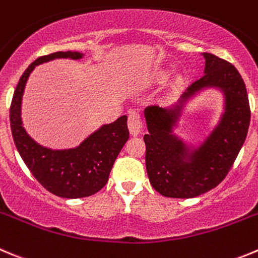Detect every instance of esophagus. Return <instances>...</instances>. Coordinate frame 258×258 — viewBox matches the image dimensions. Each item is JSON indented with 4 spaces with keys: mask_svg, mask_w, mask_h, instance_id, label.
<instances>
[{
    "mask_svg": "<svg viewBox=\"0 0 258 258\" xmlns=\"http://www.w3.org/2000/svg\"><path fill=\"white\" fill-rule=\"evenodd\" d=\"M128 130L131 135L137 136L144 131V122L140 112L137 109H131L128 113Z\"/></svg>",
    "mask_w": 258,
    "mask_h": 258,
    "instance_id": "1",
    "label": "esophagus"
}]
</instances>
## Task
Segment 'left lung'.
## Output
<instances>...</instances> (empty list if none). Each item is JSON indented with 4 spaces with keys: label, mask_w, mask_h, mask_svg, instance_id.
<instances>
[{
    "label": "left lung",
    "mask_w": 258,
    "mask_h": 258,
    "mask_svg": "<svg viewBox=\"0 0 258 258\" xmlns=\"http://www.w3.org/2000/svg\"><path fill=\"white\" fill-rule=\"evenodd\" d=\"M204 57L205 75L191 84L183 98L205 86H219L227 98V108L220 124L195 151L191 163L183 160V144L170 135L175 115L158 105L145 109L146 170L151 186L165 197L191 199L215 188L229 173L248 132L251 109L242 76L230 62L211 53H204Z\"/></svg>",
    "instance_id": "1"
}]
</instances>
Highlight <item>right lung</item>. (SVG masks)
<instances>
[{
	"instance_id": "add662e5",
	"label": "right lung",
	"mask_w": 258,
	"mask_h": 258,
	"mask_svg": "<svg viewBox=\"0 0 258 258\" xmlns=\"http://www.w3.org/2000/svg\"><path fill=\"white\" fill-rule=\"evenodd\" d=\"M83 53L56 52L35 59L19 80L10 107V123L14 143L35 179L50 194L64 199L91 196L107 183L118 154L128 140L127 115L105 124L88 137L79 148L54 151L31 140L21 124L20 109L24 88L37 64L54 58L79 59Z\"/></svg>"
}]
</instances>
